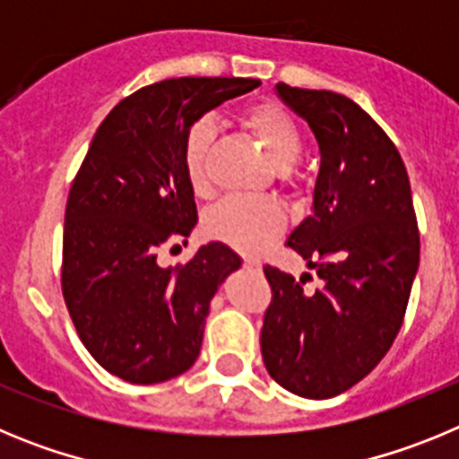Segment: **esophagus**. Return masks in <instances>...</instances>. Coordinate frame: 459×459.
I'll use <instances>...</instances> for the list:
<instances>
[{"instance_id": "34e87169", "label": "esophagus", "mask_w": 459, "mask_h": 459, "mask_svg": "<svg viewBox=\"0 0 459 459\" xmlns=\"http://www.w3.org/2000/svg\"><path fill=\"white\" fill-rule=\"evenodd\" d=\"M243 266H246V269H250V271H259V269H262V262H259V259H255V257H246V259H243Z\"/></svg>"}]
</instances>
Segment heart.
I'll return each mask as SVG.
<instances>
[{
	"instance_id": "obj_1",
	"label": "heart",
	"mask_w": 459,
	"mask_h": 459,
	"mask_svg": "<svg viewBox=\"0 0 459 459\" xmlns=\"http://www.w3.org/2000/svg\"><path fill=\"white\" fill-rule=\"evenodd\" d=\"M241 121L264 144L271 160L282 174H290L303 153V133L287 109L275 103H259L241 115ZM216 140V121L202 115L186 128L184 169L195 190H204L209 184V153ZM287 225L285 209L271 197L232 195L218 202L204 218V232L216 241L227 243L238 253L255 255L264 250Z\"/></svg>"
}]
</instances>
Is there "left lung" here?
<instances>
[{
	"instance_id": "obj_1",
	"label": "left lung",
	"mask_w": 459,
	"mask_h": 459,
	"mask_svg": "<svg viewBox=\"0 0 459 459\" xmlns=\"http://www.w3.org/2000/svg\"><path fill=\"white\" fill-rule=\"evenodd\" d=\"M312 128L322 152L312 216L291 250L322 287L264 266L271 303L262 359L280 386L310 400L344 393L391 350L419 271L420 237L407 168L391 137L342 93L275 84Z\"/></svg>"
}]
</instances>
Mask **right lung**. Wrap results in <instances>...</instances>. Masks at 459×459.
I'll return each instance as SVG.
<instances>
[{
    "label": "right lung",
    "mask_w": 459,
    "mask_h": 459,
    "mask_svg": "<svg viewBox=\"0 0 459 459\" xmlns=\"http://www.w3.org/2000/svg\"><path fill=\"white\" fill-rule=\"evenodd\" d=\"M259 84L153 82L119 100L89 144L66 202L62 291L87 351L119 379L160 384L200 356L211 299L241 259L218 241L169 269L158 255L186 243L197 222L181 153L186 128Z\"/></svg>",
    "instance_id": "add662e5"
}]
</instances>
